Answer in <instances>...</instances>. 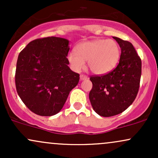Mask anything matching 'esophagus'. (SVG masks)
<instances>
[{
  "label": "esophagus",
  "mask_w": 158,
  "mask_h": 158,
  "mask_svg": "<svg viewBox=\"0 0 158 158\" xmlns=\"http://www.w3.org/2000/svg\"><path fill=\"white\" fill-rule=\"evenodd\" d=\"M88 77H86V76L85 75H80V80L81 81H83V80H86V79H88Z\"/></svg>",
  "instance_id": "34e87169"
}]
</instances>
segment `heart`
Returning <instances> with one entry per match:
<instances>
[{
    "mask_svg": "<svg viewBox=\"0 0 158 158\" xmlns=\"http://www.w3.org/2000/svg\"><path fill=\"white\" fill-rule=\"evenodd\" d=\"M75 52L68 54V60L74 71L85 68V61L92 73L103 75L117 66L120 57L118 44L112 39H95L78 44Z\"/></svg>",
    "mask_w": 158,
    "mask_h": 158,
    "instance_id": "heart-1",
    "label": "heart"
}]
</instances>
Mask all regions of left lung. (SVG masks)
<instances>
[{
    "label": "left lung",
    "instance_id": "obj_1",
    "mask_svg": "<svg viewBox=\"0 0 158 158\" xmlns=\"http://www.w3.org/2000/svg\"><path fill=\"white\" fill-rule=\"evenodd\" d=\"M119 45V64L111 72L91 77L93 88L89 99L93 109L102 117L115 116L124 111L135 101L141 77V59L129 41L113 37Z\"/></svg>",
    "mask_w": 158,
    "mask_h": 158
}]
</instances>
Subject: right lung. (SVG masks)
<instances>
[{
	"label": "right lung",
	"mask_w": 158,
	"mask_h": 158,
	"mask_svg": "<svg viewBox=\"0 0 158 158\" xmlns=\"http://www.w3.org/2000/svg\"><path fill=\"white\" fill-rule=\"evenodd\" d=\"M69 50L68 39L52 36L32 41L19 53L16 90L33 113L45 117L58 114L79 83V74L68 67Z\"/></svg>",
	"instance_id": "obj_1"
}]
</instances>
